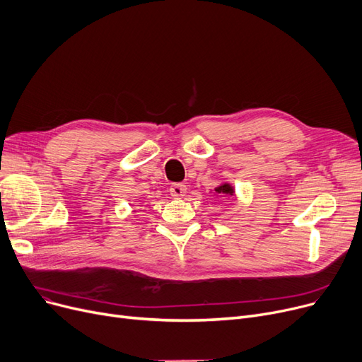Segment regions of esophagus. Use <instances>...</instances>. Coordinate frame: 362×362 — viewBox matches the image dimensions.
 Wrapping results in <instances>:
<instances>
[{"mask_svg":"<svg viewBox=\"0 0 362 362\" xmlns=\"http://www.w3.org/2000/svg\"><path fill=\"white\" fill-rule=\"evenodd\" d=\"M169 193L172 197H182L187 193V187L184 184H172L169 188Z\"/></svg>","mask_w":362,"mask_h":362,"instance_id":"obj_1","label":"esophagus"}]
</instances>
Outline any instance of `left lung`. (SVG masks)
Segmentation results:
<instances>
[{"label":"left lung","mask_w":362,"mask_h":362,"mask_svg":"<svg viewBox=\"0 0 362 362\" xmlns=\"http://www.w3.org/2000/svg\"><path fill=\"white\" fill-rule=\"evenodd\" d=\"M215 193H218V194H227V196H234V188H233L230 184L223 182V184H221L219 187L215 188Z\"/></svg>","instance_id":"obj_1"}]
</instances>
